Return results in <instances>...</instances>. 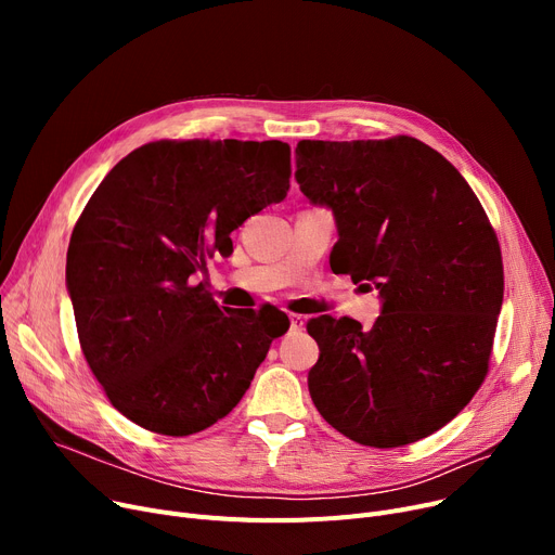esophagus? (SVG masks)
Listing matches in <instances>:
<instances>
[{
	"instance_id": "34e87169",
	"label": "esophagus",
	"mask_w": 555,
	"mask_h": 555,
	"mask_svg": "<svg viewBox=\"0 0 555 555\" xmlns=\"http://www.w3.org/2000/svg\"><path fill=\"white\" fill-rule=\"evenodd\" d=\"M301 328H304V317L289 314V331H301Z\"/></svg>"
}]
</instances>
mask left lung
<instances>
[{
  "label": "left lung",
  "instance_id": "obj_1",
  "mask_svg": "<svg viewBox=\"0 0 555 555\" xmlns=\"http://www.w3.org/2000/svg\"><path fill=\"white\" fill-rule=\"evenodd\" d=\"M301 193L328 207L335 274L377 289L383 312L308 322L317 412L348 439L400 448L448 425L488 373L504 299L502 251L463 175L414 137L297 143Z\"/></svg>",
  "mask_w": 555,
  "mask_h": 555
}]
</instances>
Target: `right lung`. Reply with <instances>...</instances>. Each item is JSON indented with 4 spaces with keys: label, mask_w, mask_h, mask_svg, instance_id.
I'll list each match as a JSON object with an SVG mask.
<instances>
[{
    "label": "right lung",
    "mask_w": 555,
    "mask_h": 555,
    "mask_svg": "<svg viewBox=\"0 0 555 555\" xmlns=\"http://www.w3.org/2000/svg\"><path fill=\"white\" fill-rule=\"evenodd\" d=\"M287 189L276 139L153 141L105 175L72 233L67 289L82 356L126 418L189 436L241 402L289 322L220 308L193 281Z\"/></svg>",
    "instance_id": "1"
}]
</instances>
